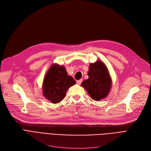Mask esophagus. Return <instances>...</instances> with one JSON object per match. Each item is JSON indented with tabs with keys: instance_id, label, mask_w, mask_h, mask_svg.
<instances>
[{
	"instance_id": "obj_1",
	"label": "esophagus",
	"mask_w": 151,
	"mask_h": 151,
	"mask_svg": "<svg viewBox=\"0 0 151 151\" xmlns=\"http://www.w3.org/2000/svg\"><path fill=\"white\" fill-rule=\"evenodd\" d=\"M82 81H83V80H82V79H81V80H77V81H76V83H77L78 84L80 85V84H81V83H82Z\"/></svg>"
}]
</instances>
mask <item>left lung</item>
I'll return each mask as SVG.
<instances>
[{
	"label": "left lung",
	"instance_id": "1",
	"mask_svg": "<svg viewBox=\"0 0 151 151\" xmlns=\"http://www.w3.org/2000/svg\"><path fill=\"white\" fill-rule=\"evenodd\" d=\"M88 76L89 78L83 81L81 86L91 97L96 101L106 97L111 88L112 81L105 63L100 60L91 63Z\"/></svg>",
	"mask_w": 151,
	"mask_h": 151
}]
</instances>
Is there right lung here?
<instances>
[{
  "label": "right lung",
  "instance_id": "1",
  "mask_svg": "<svg viewBox=\"0 0 151 151\" xmlns=\"http://www.w3.org/2000/svg\"><path fill=\"white\" fill-rule=\"evenodd\" d=\"M75 84L74 79L67 75L64 66L53 64L44 77L43 94L52 104H58L64 99L70 87Z\"/></svg>",
  "mask_w": 151,
  "mask_h": 151
}]
</instances>
